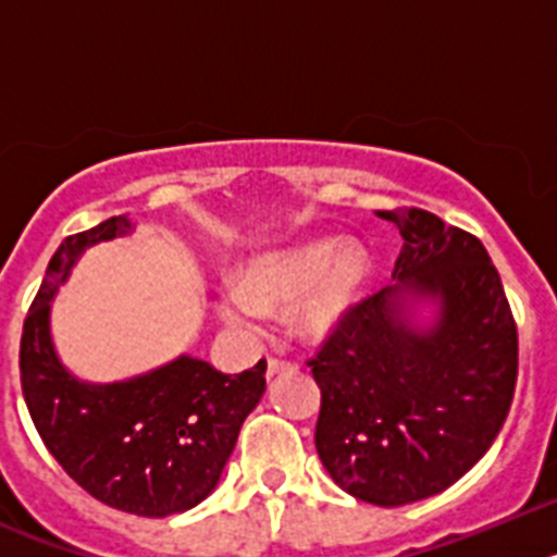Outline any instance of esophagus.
I'll list each match as a JSON object with an SVG mask.
<instances>
[{
	"label": "esophagus",
	"mask_w": 557,
	"mask_h": 557,
	"mask_svg": "<svg viewBox=\"0 0 557 557\" xmlns=\"http://www.w3.org/2000/svg\"><path fill=\"white\" fill-rule=\"evenodd\" d=\"M284 371H293V362H284V359H275V357H270L268 359V379H273V376H278V373H284Z\"/></svg>",
	"instance_id": "obj_1"
}]
</instances>
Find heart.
Masks as SVG:
<instances>
[{"label":"heart","mask_w":557,"mask_h":557,"mask_svg":"<svg viewBox=\"0 0 557 557\" xmlns=\"http://www.w3.org/2000/svg\"><path fill=\"white\" fill-rule=\"evenodd\" d=\"M371 273V256L359 243L309 239L248 259L236 273V287L218 298V312L236 332L256 334L264 312L295 307V332L321 343L346 326Z\"/></svg>","instance_id":"heart-1"}]
</instances>
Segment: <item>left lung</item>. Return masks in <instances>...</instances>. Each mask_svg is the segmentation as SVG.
<instances>
[{
    "mask_svg": "<svg viewBox=\"0 0 557 557\" xmlns=\"http://www.w3.org/2000/svg\"><path fill=\"white\" fill-rule=\"evenodd\" d=\"M379 218L405 239L396 284L359 304L309 366L323 469L346 494L398 508L455 485L491 449L513 401L519 339L476 236L424 209Z\"/></svg>",
    "mask_w": 557,
    "mask_h": 557,
    "instance_id": "left-lung-1",
    "label": "left lung"
}]
</instances>
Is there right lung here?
I'll use <instances>...</instances> for the list:
<instances>
[{
    "label": "right lung",
    "instance_id": "1",
    "mask_svg": "<svg viewBox=\"0 0 557 557\" xmlns=\"http://www.w3.org/2000/svg\"><path fill=\"white\" fill-rule=\"evenodd\" d=\"M133 231L111 218L66 236L22 332V391L38 435L72 480L95 499L133 516L161 519L195 508L218 488L248 412L264 393V359L220 373L181 354L122 382H86L52 343V301L86 248Z\"/></svg>",
    "mask_w": 557,
    "mask_h": 557
}]
</instances>
